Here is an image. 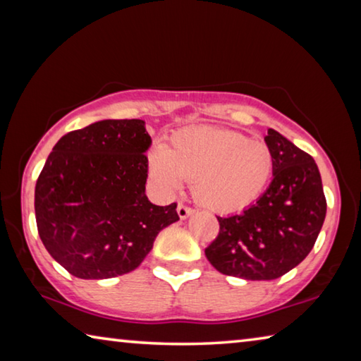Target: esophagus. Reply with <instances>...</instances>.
I'll return each mask as SVG.
<instances>
[{"mask_svg":"<svg viewBox=\"0 0 361 361\" xmlns=\"http://www.w3.org/2000/svg\"><path fill=\"white\" fill-rule=\"evenodd\" d=\"M176 212H178V216L181 219H186L189 215H192V213H194V210L191 209V207H186V205H183V204L178 205V209H176Z\"/></svg>","mask_w":361,"mask_h":361,"instance_id":"34e87169","label":"esophagus"}]
</instances>
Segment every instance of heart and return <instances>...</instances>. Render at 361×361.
<instances>
[{"mask_svg":"<svg viewBox=\"0 0 361 361\" xmlns=\"http://www.w3.org/2000/svg\"><path fill=\"white\" fill-rule=\"evenodd\" d=\"M272 170L274 152L266 142L209 126L175 132L169 149L156 148L149 156V175L162 192H178L189 180L195 199L218 213L252 205Z\"/></svg>","mask_w":361,"mask_h":361,"instance_id":"b5f03b06","label":"heart"}]
</instances>
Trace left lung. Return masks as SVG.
<instances>
[{
  "label": "left lung",
  "instance_id": "1",
  "mask_svg": "<svg viewBox=\"0 0 361 361\" xmlns=\"http://www.w3.org/2000/svg\"><path fill=\"white\" fill-rule=\"evenodd\" d=\"M264 142L274 152L271 185L242 213L216 216L218 237L205 248L207 259L224 276L282 277L310 253L325 221L326 199L312 156L274 129Z\"/></svg>",
  "mask_w": 361,
  "mask_h": 361
}]
</instances>
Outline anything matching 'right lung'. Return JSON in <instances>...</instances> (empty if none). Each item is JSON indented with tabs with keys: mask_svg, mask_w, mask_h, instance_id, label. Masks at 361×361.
Returning a JSON list of instances; mask_svg holds the SVG:
<instances>
[{
	"mask_svg": "<svg viewBox=\"0 0 361 361\" xmlns=\"http://www.w3.org/2000/svg\"><path fill=\"white\" fill-rule=\"evenodd\" d=\"M151 137L142 119H105L59 140L35 188L36 226L71 276L100 280L137 269L176 204L146 197Z\"/></svg>",
	"mask_w": 361,
	"mask_h": 361,
	"instance_id": "1",
	"label": "right lung"
}]
</instances>
